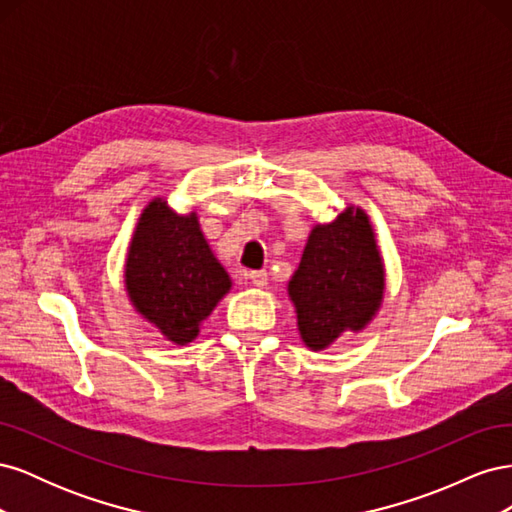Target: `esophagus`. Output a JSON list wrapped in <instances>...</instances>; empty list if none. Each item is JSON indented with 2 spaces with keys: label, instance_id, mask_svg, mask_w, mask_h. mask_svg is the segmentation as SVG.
Segmentation results:
<instances>
[{
  "label": "esophagus",
  "instance_id": "obj_1",
  "mask_svg": "<svg viewBox=\"0 0 512 512\" xmlns=\"http://www.w3.org/2000/svg\"><path fill=\"white\" fill-rule=\"evenodd\" d=\"M247 277H250V282H252L256 288H265L267 282H269V280H267V271H252Z\"/></svg>",
  "mask_w": 512,
  "mask_h": 512
}]
</instances>
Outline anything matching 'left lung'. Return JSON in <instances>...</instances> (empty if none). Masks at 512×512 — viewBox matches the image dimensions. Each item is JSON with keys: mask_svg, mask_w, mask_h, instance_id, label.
I'll list each match as a JSON object with an SVG mask.
<instances>
[{"mask_svg": "<svg viewBox=\"0 0 512 512\" xmlns=\"http://www.w3.org/2000/svg\"><path fill=\"white\" fill-rule=\"evenodd\" d=\"M384 288V260L361 207L348 205L333 222L316 224L288 282L303 344L318 352L346 331H363L378 314Z\"/></svg>", "mask_w": 512, "mask_h": 512, "instance_id": "obj_1", "label": "left lung"}]
</instances>
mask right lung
I'll use <instances>...</instances> for the list:
<instances>
[{"instance_id": "add662e5", "label": "right lung", "mask_w": 512, "mask_h": 512, "mask_svg": "<svg viewBox=\"0 0 512 512\" xmlns=\"http://www.w3.org/2000/svg\"><path fill=\"white\" fill-rule=\"evenodd\" d=\"M123 282L136 312L177 346L198 337L200 324L232 286L196 211L177 213L160 196L136 222Z\"/></svg>"}]
</instances>
